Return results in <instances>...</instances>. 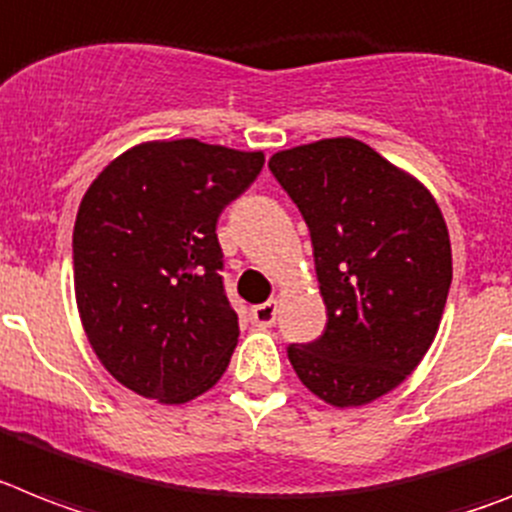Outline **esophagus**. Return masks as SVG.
I'll return each instance as SVG.
<instances>
[{"label":"esophagus","instance_id":"obj_1","mask_svg":"<svg viewBox=\"0 0 512 512\" xmlns=\"http://www.w3.org/2000/svg\"><path fill=\"white\" fill-rule=\"evenodd\" d=\"M251 318L256 326H261V329H269V326L277 321V300H266V303H261V305H253Z\"/></svg>","mask_w":512,"mask_h":512}]
</instances>
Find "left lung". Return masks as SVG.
I'll return each instance as SVG.
<instances>
[{
	"instance_id": "8db88e82",
	"label": "left lung",
	"mask_w": 512,
	"mask_h": 512,
	"mask_svg": "<svg viewBox=\"0 0 512 512\" xmlns=\"http://www.w3.org/2000/svg\"><path fill=\"white\" fill-rule=\"evenodd\" d=\"M274 178L298 204L313 243L326 329L287 357L310 393L365 406L414 373L451 290V238L435 196L360 139L282 150Z\"/></svg>"
}]
</instances>
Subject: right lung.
Instances as JSON below:
<instances>
[{
	"mask_svg": "<svg viewBox=\"0 0 512 512\" xmlns=\"http://www.w3.org/2000/svg\"><path fill=\"white\" fill-rule=\"evenodd\" d=\"M264 152L155 139L100 170L74 220V298L87 342L129 391L186 404L220 381L238 344L217 217Z\"/></svg>",
	"mask_w": 512,
	"mask_h": 512,
	"instance_id": "1",
	"label": "right lung"
}]
</instances>
